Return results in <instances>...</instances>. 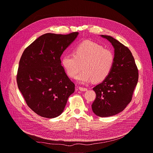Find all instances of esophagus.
<instances>
[{"mask_svg":"<svg viewBox=\"0 0 153 153\" xmlns=\"http://www.w3.org/2000/svg\"><path fill=\"white\" fill-rule=\"evenodd\" d=\"M78 88H79V90L83 91H87V88H84V87H79Z\"/></svg>","mask_w":153,"mask_h":153,"instance_id":"1","label":"esophagus"}]
</instances>
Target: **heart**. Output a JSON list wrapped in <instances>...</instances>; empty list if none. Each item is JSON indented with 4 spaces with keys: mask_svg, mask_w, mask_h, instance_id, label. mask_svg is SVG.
<instances>
[{
    "mask_svg": "<svg viewBox=\"0 0 153 153\" xmlns=\"http://www.w3.org/2000/svg\"><path fill=\"white\" fill-rule=\"evenodd\" d=\"M114 55L111 50L103 48L97 43L85 40L74 49V55H65L62 65L67 74L75 78L81 70L83 71L77 79L81 83L101 82L109 74L114 63Z\"/></svg>",
    "mask_w": 153,
    "mask_h": 153,
    "instance_id": "b5f03b06",
    "label": "heart"
}]
</instances>
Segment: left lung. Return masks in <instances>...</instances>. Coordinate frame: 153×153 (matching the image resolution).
<instances>
[{
	"label": "left lung",
	"mask_w": 153,
	"mask_h": 153,
	"mask_svg": "<svg viewBox=\"0 0 153 153\" xmlns=\"http://www.w3.org/2000/svg\"><path fill=\"white\" fill-rule=\"evenodd\" d=\"M114 49V63L108 77L96 85L92 111L99 117L114 116L123 111L131 100L138 79V69L130 50L113 37L100 35Z\"/></svg>",
	"instance_id": "left-lung-1"
}]
</instances>
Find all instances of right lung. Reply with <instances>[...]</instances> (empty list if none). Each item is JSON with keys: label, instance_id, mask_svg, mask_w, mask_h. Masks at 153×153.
Segmentation results:
<instances>
[{"label": "right lung", "instance_id": "1", "mask_svg": "<svg viewBox=\"0 0 153 153\" xmlns=\"http://www.w3.org/2000/svg\"><path fill=\"white\" fill-rule=\"evenodd\" d=\"M78 34H43L25 50L19 60L18 88L27 106L43 117L59 116L75 90L60 57Z\"/></svg>", "mask_w": 153, "mask_h": 153}]
</instances>
